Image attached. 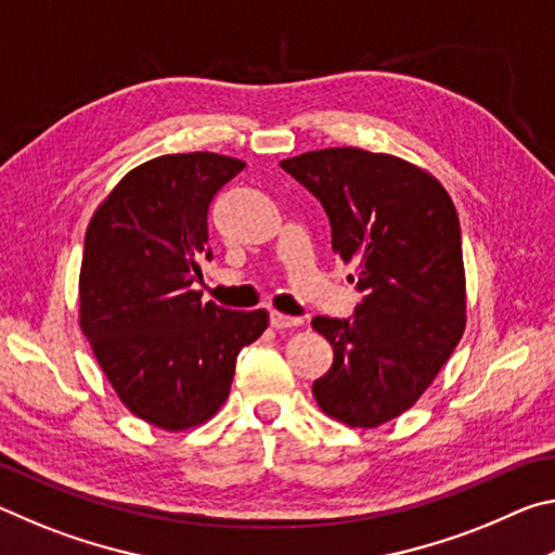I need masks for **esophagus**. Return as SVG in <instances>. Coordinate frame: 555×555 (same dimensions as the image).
<instances>
[{
	"label": "esophagus",
	"instance_id": "esophagus-1",
	"mask_svg": "<svg viewBox=\"0 0 555 555\" xmlns=\"http://www.w3.org/2000/svg\"><path fill=\"white\" fill-rule=\"evenodd\" d=\"M269 323H271V327H276V331H284V327H296V325H300L304 321H300V318H294V315H284V313H279V311H271L269 313Z\"/></svg>",
	"mask_w": 555,
	"mask_h": 555
}]
</instances>
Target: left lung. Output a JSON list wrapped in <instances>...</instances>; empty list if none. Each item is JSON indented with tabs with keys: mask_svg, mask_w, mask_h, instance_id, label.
Segmentation results:
<instances>
[{
	"mask_svg": "<svg viewBox=\"0 0 555 555\" xmlns=\"http://www.w3.org/2000/svg\"><path fill=\"white\" fill-rule=\"evenodd\" d=\"M321 201L333 251L357 267L350 318L315 315L333 367L313 382L327 416L374 428L411 409L465 331L463 240L455 205L403 158L340 146L281 162Z\"/></svg>",
	"mask_w": 555,
	"mask_h": 555,
	"instance_id": "left-lung-1",
	"label": "left lung"
}]
</instances>
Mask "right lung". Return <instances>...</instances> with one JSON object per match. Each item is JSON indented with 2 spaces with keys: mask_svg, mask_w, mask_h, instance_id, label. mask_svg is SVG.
Here are the masks:
<instances>
[{
  "mask_svg": "<svg viewBox=\"0 0 555 555\" xmlns=\"http://www.w3.org/2000/svg\"><path fill=\"white\" fill-rule=\"evenodd\" d=\"M240 158L193 152L137 166L92 215L80 267V327L112 389L166 430L208 421L230 393L244 345L269 315L203 304L208 212Z\"/></svg>",
  "mask_w": 555,
  "mask_h": 555,
  "instance_id": "right-lung-1",
  "label": "right lung"
}]
</instances>
